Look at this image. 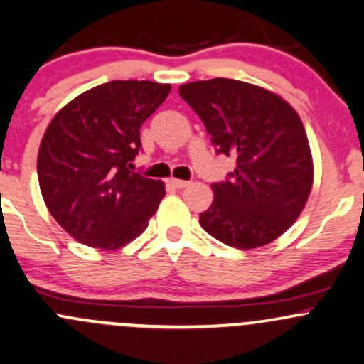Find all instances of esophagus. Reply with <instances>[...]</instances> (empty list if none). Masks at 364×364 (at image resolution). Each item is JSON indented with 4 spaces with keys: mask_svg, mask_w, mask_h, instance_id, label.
Wrapping results in <instances>:
<instances>
[{
    "mask_svg": "<svg viewBox=\"0 0 364 364\" xmlns=\"http://www.w3.org/2000/svg\"><path fill=\"white\" fill-rule=\"evenodd\" d=\"M171 185L181 190V188H186L190 185V181H185V179H171Z\"/></svg>",
    "mask_w": 364,
    "mask_h": 364,
    "instance_id": "34e87169",
    "label": "esophagus"
}]
</instances>
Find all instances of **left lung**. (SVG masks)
I'll return each mask as SVG.
<instances>
[{"mask_svg": "<svg viewBox=\"0 0 364 364\" xmlns=\"http://www.w3.org/2000/svg\"><path fill=\"white\" fill-rule=\"evenodd\" d=\"M203 121L217 154L236 159L200 225L232 248H258L291 228L313 183L311 152L296 111L252 83L212 78L179 87Z\"/></svg>", "mask_w": 364, "mask_h": 364, "instance_id": "left-lung-1", "label": "left lung"}]
</instances>
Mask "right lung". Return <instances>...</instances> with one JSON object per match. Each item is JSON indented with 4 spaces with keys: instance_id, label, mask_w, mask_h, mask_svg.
Returning <instances> with one entry per match:
<instances>
[{
    "instance_id": "obj_1",
    "label": "right lung",
    "mask_w": 364,
    "mask_h": 364,
    "mask_svg": "<svg viewBox=\"0 0 364 364\" xmlns=\"http://www.w3.org/2000/svg\"><path fill=\"white\" fill-rule=\"evenodd\" d=\"M171 85L112 80L83 92L54 116L37 157L43 198L56 223L87 246L116 250L145 231L166 195L135 173L140 127Z\"/></svg>"
}]
</instances>
